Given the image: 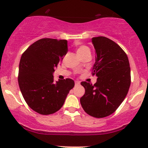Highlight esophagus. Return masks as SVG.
<instances>
[{"label": "esophagus", "instance_id": "34e87169", "mask_svg": "<svg viewBox=\"0 0 148 148\" xmlns=\"http://www.w3.org/2000/svg\"><path fill=\"white\" fill-rule=\"evenodd\" d=\"M80 84V82H75V86H78Z\"/></svg>", "mask_w": 148, "mask_h": 148}]
</instances>
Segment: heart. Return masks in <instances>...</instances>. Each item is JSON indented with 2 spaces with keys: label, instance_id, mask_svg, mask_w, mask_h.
<instances>
[{
  "label": "heart",
  "instance_id": "heart-1",
  "mask_svg": "<svg viewBox=\"0 0 148 148\" xmlns=\"http://www.w3.org/2000/svg\"><path fill=\"white\" fill-rule=\"evenodd\" d=\"M77 53L79 57L84 56L86 54H90V50L87 45H79L77 48Z\"/></svg>",
  "mask_w": 148,
  "mask_h": 148
}]
</instances>
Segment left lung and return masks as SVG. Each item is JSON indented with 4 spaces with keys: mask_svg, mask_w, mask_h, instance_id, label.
Instances as JSON below:
<instances>
[{
    "mask_svg": "<svg viewBox=\"0 0 148 148\" xmlns=\"http://www.w3.org/2000/svg\"><path fill=\"white\" fill-rule=\"evenodd\" d=\"M95 62L92 75L98 77L94 85L82 82L85 94L80 98L88 114L103 118L114 112L124 101L131 85L128 57L119 45L105 36L93 37Z\"/></svg>",
    "mask_w": 148,
    "mask_h": 148,
    "instance_id": "obj_1",
    "label": "left lung"
}]
</instances>
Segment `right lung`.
Returning a JSON list of instances; mask_svg holds the SVG:
<instances>
[{"label":"right lung","instance_id":"obj_1","mask_svg":"<svg viewBox=\"0 0 148 148\" xmlns=\"http://www.w3.org/2000/svg\"><path fill=\"white\" fill-rule=\"evenodd\" d=\"M68 52L67 40L42 38L34 42L21 57L18 83L29 108L43 115L56 112L74 86L71 79L55 82L53 72Z\"/></svg>","mask_w":148,"mask_h":148}]
</instances>
